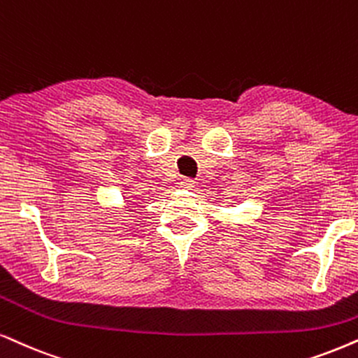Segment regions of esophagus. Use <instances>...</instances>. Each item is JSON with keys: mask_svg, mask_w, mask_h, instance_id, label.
Listing matches in <instances>:
<instances>
[{"mask_svg": "<svg viewBox=\"0 0 358 358\" xmlns=\"http://www.w3.org/2000/svg\"><path fill=\"white\" fill-rule=\"evenodd\" d=\"M180 187H182L183 189H193L194 188V180L183 178L182 182H180Z\"/></svg>", "mask_w": 358, "mask_h": 358, "instance_id": "34e87169", "label": "esophagus"}]
</instances>
